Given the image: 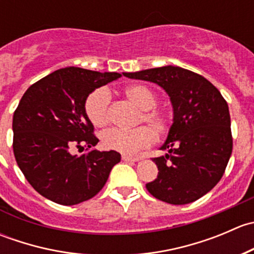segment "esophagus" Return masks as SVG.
<instances>
[{
	"instance_id": "1",
	"label": "esophagus",
	"mask_w": 254,
	"mask_h": 254,
	"mask_svg": "<svg viewBox=\"0 0 254 254\" xmlns=\"http://www.w3.org/2000/svg\"><path fill=\"white\" fill-rule=\"evenodd\" d=\"M123 161H125V162H137V161H140L139 157H132V156H127V155H123Z\"/></svg>"
}]
</instances>
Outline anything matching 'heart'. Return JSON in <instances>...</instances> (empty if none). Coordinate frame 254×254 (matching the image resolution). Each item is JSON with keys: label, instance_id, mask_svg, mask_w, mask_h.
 Here are the masks:
<instances>
[{"label": "heart", "instance_id": "1", "mask_svg": "<svg viewBox=\"0 0 254 254\" xmlns=\"http://www.w3.org/2000/svg\"><path fill=\"white\" fill-rule=\"evenodd\" d=\"M127 98L141 109L137 123H146L131 130L109 129L102 134V143L107 150L132 155L155 142L156 136L163 137L172 127V117L165 109L157 108L158 98L155 92L142 84H132L125 88ZM111 92L99 87L88 94L84 102V112L89 122L97 127H106L111 120Z\"/></svg>", "mask_w": 254, "mask_h": 254}]
</instances>
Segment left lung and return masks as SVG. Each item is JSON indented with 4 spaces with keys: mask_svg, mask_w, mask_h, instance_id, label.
Returning a JSON list of instances; mask_svg holds the SVG:
<instances>
[{
    "mask_svg": "<svg viewBox=\"0 0 254 254\" xmlns=\"http://www.w3.org/2000/svg\"><path fill=\"white\" fill-rule=\"evenodd\" d=\"M124 76L162 87L175 112L170 134L161 147L168 153L152 158L158 176L146 184L148 193L173 205L198 200L219 183L232 153L227 102L205 77L177 66Z\"/></svg>",
    "mask_w": 254,
    "mask_h": 254,
    "instance_id": "left-lung-1",
    "label": "left lung"
}]
</instances>
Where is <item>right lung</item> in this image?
Segmentation results:
<instances>
[{"label": "right lung", "mask_w": 254, "mask_h": 254, "mask_svg": "<svg viewBox=\"0 0 254 254\" xmlns=\"http://www.w3.org/2000/svg\"><path fill=\"white\" fill-rule=\"evenodd\" d=\"M119 77L117 72L60 68L23 94L13 114V153L25 179L49 200L75 205L93 198L120 162L117 151L72 153L99 141L84 112L86 98Z\"/></svg>", "instance_id": "add662e5"}]
</instances>
